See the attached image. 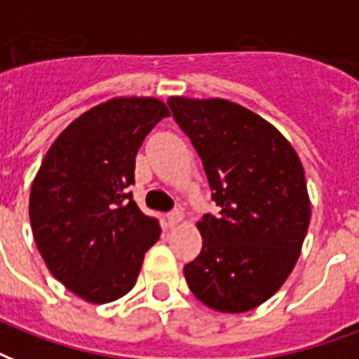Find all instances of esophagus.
<instances>
[{"label":"esophagus","mask_w":359,"mask_h":359,"mask_svg":"<svg viewBox=\"0 0 359 359\" xmlns=\"http://www.w3.org/2000/svg\"><path fill=\"white\" fill-rule=\"evenodd\" d=\"M183 217H185V215H183V211L182 210H176V211H172V213H168V224H170V226H176V224H180L183 221Z\"/></svg>","instance_id":"34e87169"}]
</instances>
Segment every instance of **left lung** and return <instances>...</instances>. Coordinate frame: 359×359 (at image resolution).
<instances>
[{
  "label": "left lung",
  "mask_w": 359,
  "mask_h": 359,
  "mask_svg": "<svg viewBox=\"0 0 359 359\" xmlns=\"http://www.w3.org/2000/svg\"><path fill=\"white\" fill-rule=\"evenodd\" d=\"M221 215L196 223L202 251L183 268L191 292L219 313L257 309L298 262L311 221L304 165L262 116L229 99L170 97Z\"/></svg>",
  "instance_id": "obj_1"
}]
</instances>
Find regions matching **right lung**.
Instances as JSON below:
<instances>
[{
    "label": "right lung",
    "mask_w": 359,
    "mask_h": 359,
    "mask_svg": "<svg viewBox=\"0 0 359 359\" xmlns=\"http://www.w3.org/2000/svg\"><path fill=\"white\" fill-rule=\"evenodd\" d=\"M166 116L155 97H112L61 130L33 180V240L50 273L88 304L129 292L159 240V223L127 187L138 148Z\"/></svg>",
    "instance_id": "obj_1"
}]
</instances>
